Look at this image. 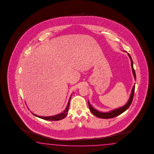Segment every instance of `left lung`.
<instances>
[{
  "label": "left lung",
  "instance_id": "left-lung-1",
  "mask_svg": "<svg viewBox=\"0 0 154 154\" xmlns=\"http://www.w3.org/2000/svg\"><path fill=\"white\" fill-rule=\"evenodd\" d=\"M124 51L126 52L125 51ZM128 56L131 59V65L133 74L134 75V79H136L135 70H134V68H133V62L132 59L131 57L130 54H128ZM134 89H135V85H134L133 87V89H132V90H131V95H130V98H129V100H128V102L126 103V104L124 106H122L121 107L118 108H116V109H113V110L109 111V112H100V111H99L98 110L95 109L93 107H92V106L90 104L89 101H88L90 110V111L91 112V113L93 114L94 115H95V116L98 117H99V118H101V119H111V118H113V117L117 116L120 115L121 113H122L123 112H125L126 109L129 107V106H131V103L132 100H133V95H134Z\"/></svg>",
  "mask_w": 154,
  "mask_h": 154
}]
</instances>
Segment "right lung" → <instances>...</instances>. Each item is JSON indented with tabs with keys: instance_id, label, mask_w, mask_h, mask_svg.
Segmentation results:
<instances>
[{
	"instance_id": "1",
	"label": "right lung",
	"mask_w": 154,
	"mask_h": 154,
	"mask_svg": "<svg viewBox=\"0 0 154 154\" xmlns=\"http://www.w3.org/2000/svg\"><path fill=\"white\" fill-rule=\"evenodd\" d=\"M72 96V95H71ZM70 99H71V97H70L69 99V101L68 103V104L66 106V107L65 108V110L63 111V112H61L59 114H57L56 115H54V116H38L35 114H34L33 113H32V114H33L35 116L38 117L39 118H41L43 120H49V121H58V120H62L63 119H64V117H66L68 112V110H69V104H70Z\"/></svg>"
}]
</instances>
